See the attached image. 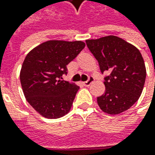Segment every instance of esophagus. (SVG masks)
I'll use <instances>...</instances> for the list:
<instances>
[{
    "label": "esophagus",
    "instance_id": "1",
    "mask_svg": "<svg viewBox=\"0 0 155 155\" xmlns=\"http://www.w3.org/2000/svg\"><path fill=\"white\" fill-rule=\"evenodd\" d=\"M93 81H94V78L93 77H90L89 78V79L85 82H84L83 84H84V85H85V86H89L91 83H93Z\"/></svg>",
    "mask_w": 155,
    "mask_h": 155
}]
</instances>
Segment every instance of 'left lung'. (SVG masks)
I'll use <instances>...</instances> for the list:
<instances>
[{
	"label": "left lung",
	"instance_id": "left-lung-1",
	"mask_svg": "<svg viewBox=\"0 0 155 155\" xmlns=\"http://www.w3.org/2000/svg\"><path fill=\"white\" fill-rule=\"evenodd\" d=\"M86 45L99 64L104 77L105 92L97 97L100 109L110 115L133 106L142 92L146 67L140 51L116 36L88 39Z\"/></svg>",
	"mask_w": 155,
	"mask_h": 155
}]
</instances>
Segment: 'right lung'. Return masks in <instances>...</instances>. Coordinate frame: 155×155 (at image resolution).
Instances as JSON below:
<instances>
[{
    "mask_svg": "<svg viewBox=\"0 0 155 155\" xmlns=\"http://www.w3.org/2000/svg\"><path fill=\"white\" fill-rule=\"evenodd\" d=\"M82 41L50 40L30 51L21 67V86L27 102L50 119L68 113L79 87L62 80L67 64L84 48Z\"/></svg>",
    "mask_w": 155,
    "mask_h": 155,
    "instance_id": "add662e5",
    "label": "right lung"
}]
</instances>
